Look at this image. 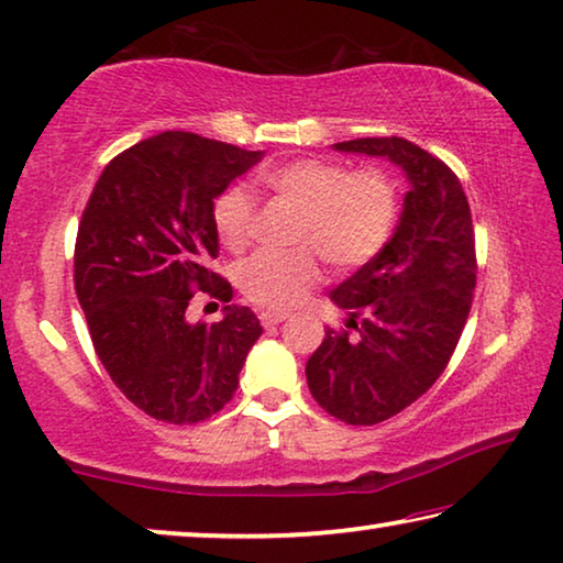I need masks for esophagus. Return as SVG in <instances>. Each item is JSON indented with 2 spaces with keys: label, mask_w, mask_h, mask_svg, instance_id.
Returning <instances> with one entry per match:
<instances>
[{
  "label": "esophagus",
  "mask_w": 563,
  "mask_h": 563,
  "mask_svg": "<svg viewBox=\"0 0 563 563\" xmlns=\"http://www.w3.org/2000/svg\"><path fill=\"white\" fill-rule=\"evenodd\" d=\"M258 319H262L264 327H274V324H282L284 319H289L287 311H276V309H266L258 314Z\"/></svg>",
  "instance_id": "obj_1"
}]
</instances>
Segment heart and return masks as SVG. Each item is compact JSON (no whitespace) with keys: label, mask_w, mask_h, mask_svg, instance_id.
Segmentation results:
<instances>
[{"label":"heart","mask_w":563,"mask_h":563,"mask_svg":"<svg viewBox=\"0 0 563 563\" xmlns=\"http://www.w3.org/2000/svg\"><path fill=\"white\" fill-rule=\"evenodd\" d=\"M258 186L276 201L297 209L289 239L297 246L266 249L239 266V289L262 307H294L319 279V255L340 272L369 264L393 239L400 191L383 168L350 170L344 163L299 158L258 170ZM213 229L229 252L252 244L256 203L241 186L213 201Z\"/></svg>","instance_id":"1"}]
</instances>
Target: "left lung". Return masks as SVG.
Instances as JSON below:
<instances>
[{
  "mask_svg": "<svg viewBox=\"0 0 563 563\" xmlns=\"http://www.w3.org/2000/svg\"><path fill=\"white\" fill-rule=\"evenodd\" d=\"M334 151L387 158L410 180L393 239L330 294L347 330L327 327L307 362L309 393L332 418L375 426L426 395L451 362L473 305L475 233L461 180L420 145L357 137Z\"/></svg>",
  "mask_w": 563,
  "mask_h": 563,
  "instance_id": "obj_1",
  "label": "left lung"
}]
</instances>
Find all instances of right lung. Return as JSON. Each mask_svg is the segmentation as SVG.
Listing matches in <instances>:
<instances>
[{
    "instance_id": "obj_1",
    "label": "right lung",
    "mask_w": 563,
    "mask_h": 563,
    "mask_svg": "<svg viewBox=\"0 0 563 563\" xmlns=\"http://www.w3.org/2000/svg\"><path fill=\"white\" fill-rule=\"evenodd\" d=\"M262 158V151L166 131L115 155L85 206L77 301L110 379L155 420L194 426L219 412L262 336L254 311L229 305L231 284L209 269L219 256L213 198ZM194 290L228 305L221 323L187 322Z\"/></svg>"
}]
</instances>
